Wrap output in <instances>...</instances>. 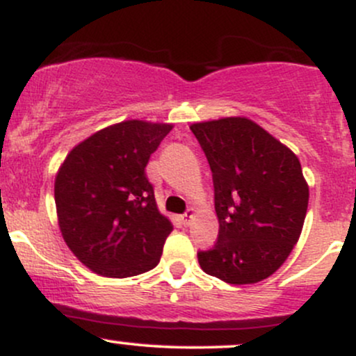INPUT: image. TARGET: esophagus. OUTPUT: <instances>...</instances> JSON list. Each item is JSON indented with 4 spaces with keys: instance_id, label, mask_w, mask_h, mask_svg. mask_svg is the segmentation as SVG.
<instances>
[{
    "instance_id": "34e87169",
    "label": "esophagus",
    "mask_w": 356,
    "mask_h": 356,
    "mask_svg": "<svg viewBox=\"0 0 356 356\" xmlns=\"http://www.w3.org/2000/svg\"><path fill=\"white\" fill-rule=\"evenodd\" d=\"M194 218V209H187L186 211V214H182L181 216V219H182V222H184V226H189L191 224V219Z\"/></svg>"
}]
</instances>
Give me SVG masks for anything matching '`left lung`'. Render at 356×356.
I'll use <instances>...</instances> for the list:
<instances>
[{"instance_id":"obj_1","label":"left lung","mask_w":356,"mask_h":356,"mask_svg":"<svg viewBox=\"0 0 356 356\" xmlns=\"http://www.w3.org/2000/svg\"><path fill=\"white\" fill-rule=\"evenodd\" d=\"M212 170L219 236L202 271L252 284L281 268L300 239L309 189L298 157L246 117L191 125Z\"/></svg>"}]
</instances>
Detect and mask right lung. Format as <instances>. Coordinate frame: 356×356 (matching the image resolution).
I'll list each match as a JSON object with an SVG mask.
<instances>
[{"label":"right lung","instance_id":"add662e5","mask_svg":"<svg viewBox=\"0 0 356 356\" xmlns=\"http://www.w3.org/2000/svg\"><path fill=\"white\" fill-rule=\"evenodd\" d=\"M170 124L125 120L75 145L55 177L65 243L85 266L107 277L150 271L172 231L157 209L145 167Z\"/></svg>","mask_w":356,"mask_h":356}]
</instances>
